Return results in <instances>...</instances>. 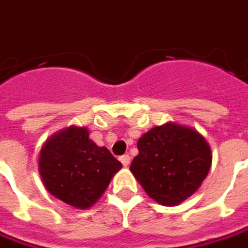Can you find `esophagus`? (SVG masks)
I'll list each match as a JSON object with an SVG mask.
<instances>
[{
  "label": "esophagus",
  "instance_id": "obj_1",
  "mask_svg": "<svg viewBox=\"0 0 248 248\" xmlns=\"http://www.w3.org/2000/svg\"><path fill=\"white\" fill-rule=\"evenodd\" d=\"M129 160H131L129 155H121L120 156V162L124 166H128V165H129Z\"/></svg>",
  "mask_w": 248,
  "mask_h": 248
}]
</instances>
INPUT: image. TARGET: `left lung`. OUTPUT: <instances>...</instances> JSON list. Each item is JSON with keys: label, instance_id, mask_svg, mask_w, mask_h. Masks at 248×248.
<instances>
[{"label": "left lung", "instance_id": "left-lung-1", "mask_svg": "<svg viewBox=\"0 0 248 248\" xmlns=\"http://www.w3.org/2000/svg\"><path fill=\"white\" fill-rule=\"evenodd\" d=\"M138 150L129 169L147 194L162 205H177L192 196L212 163L205 139L192 128L173 123L143 135Z\"/></svg>", "mask_w": 248, "mask_h": 248}]
</instances>
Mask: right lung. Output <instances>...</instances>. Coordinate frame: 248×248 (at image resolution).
<instances>
[{"label":"right lung","instance_id":"add662e5","mask_svg":"<svg viewBox=\"0 0 248 248\" xmlns=\"http://www.w3.org/2000/svg\"><path fill=\"white\" fill-rule=\"evenodd\" d=\"M121 163L107 147L89 139L86 128L70 127L52 136L40 151L39 173L52 196L75 208L93 205Z\"/></svg>","mask_w":248,"mask_h":248}]
</instances>
